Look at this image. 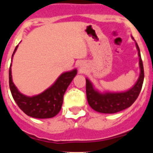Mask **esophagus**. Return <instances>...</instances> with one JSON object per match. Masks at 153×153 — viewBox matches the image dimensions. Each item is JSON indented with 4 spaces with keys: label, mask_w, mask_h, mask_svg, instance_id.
Masks as SVG:
<instances>
[{
    "label": "esophagus",
    "mask_w": 153,
    "mask_h": 153,
    "mask_svg": "<svg viewBox=\"0 0 153 153\" xmlns=\"http://www.w3.org/2000/svg\"><path fill=\"white\" fill-rule=\"evenodd\" d=\"M79 70H80V71H83V69H82V68H80Z\"/></svg>",
    "instance_id": "1"
}]
</instances>
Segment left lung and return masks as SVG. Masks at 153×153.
<instances>
[{
	"label": "left lung",
	"mask_w": 153,
	"mask_h": 153,
	"mask_svg": "<svg viewBox=\"0 0 153 153\" xmlns=\"http://www.w3.org/2000/svg\"><path fill=\"white\" fill-rule=\"evenodd\" d=\"M132 38L135 41L132 36ZM135 43L138 51L140 74L136 83L130 89L122 92L104 91L103 93H102L95 88V86H93L90 79L86 78V92L87 101L90 107L95 111L101 113H109V114L118 113L129 107L139 97L144 79V70H143V64L140 55V48L137 43L136 41Z\"/></svg>",
	"instance_id": "8db88e82"
}]
</instances>
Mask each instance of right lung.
<instances>
[{"instance_id":"obj_1","label":"right lung","mask_w":153,"mask_h":153,"mask_svg":"<svg viewBox=\"0 0 153 153\" xmlns=\"http://www.w3.org/2000/svg\"><path fill=\"white\" fill-rule=\"evenodd\" d=\"M15 47L12 58L17 51ZM12 62V60H11ZM11 64L9 69V86L12 97L20 109L25 114L33 118L47 119L55 117L60 111L63 101V95L67 87L77 74V70L74 69L59 76L49 88L40 94L28 97L19 91L12 79Z\"/></svg>"}]
</instances>
